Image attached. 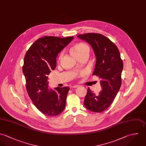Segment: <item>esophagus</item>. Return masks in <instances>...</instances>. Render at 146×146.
Segmentation results:
<instances>
[{
    "label": "esophagus",
    "mask_w": 146,
    "mask_h": 146,
    "mask_svg": "<svg viewBox=\"0 0 146 146\" xmlns=\"http://www.w3.org/2000/svg\"><path fill=\"white\" fill-rule=\"evenodd\" d=\"M80 85H73L72 87L73 88H78V87H80Z\"/></svg>",
    "instance_id": "obj_1"
}]
</instances>
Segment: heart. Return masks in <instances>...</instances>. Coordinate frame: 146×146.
<instances>
[{
  "mask_svg": "<svg viewBox=\"0 0 146 146\" xmlns=\"http://www.w3.org/2000/svg\"><path fill=\"white\" fill-rule=\"evenodd\" d=\"M89 48L88 46L84 43H80L74 44L73 47L70 50V52L73 55H74L77 58L79 56L84 55L87 53H88ZM62 54H61L58 57V58L60 59L62 57Z\"/></svg>",
  "mask_w": 146,
  "mask_h": 146,
  "instance_id": "obj_1",
  "label": "heart"
}]
</instances>
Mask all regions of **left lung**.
Returning a JSON list of instances; mask_svg holds the SVG:
<instances>
[{"label":"left lung","mask_w":146,"mask_h":146,"mask_svg":"<svg viewBox=\"0 0 146 146\" xmlns=\"http://www.w3.org/2000/svg\"><path fill=\"white\" fill-rule=\"evenodd\" d=\"M77 37L88 43L94 50L96 61L92 74L101 79L102 88L98 94L88 88L84 106L91 111L102 112L111 106L120 88L123 62L116 46L106 36L87 33Z\"/></svg>","instance_id":"8db88e82"}]
</instances>
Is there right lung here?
<instances>
[{
  "label": "right lung",
  "instance_id": "add662e5",
  "mask_svg": "<svg viewBox=\"0 0 146 146\" xmlns=\"http://www.w3.org/2000/svg\"><path fill=\"white\" fill-rule=\"evenodd\" d=\"M73 38L43 36L31 46L24 57L23 72L28 94L34 106L46 116H57L65 107L69 88L51 89L47 76L55 69L60 52Z\"/></svg>",
  "mask_w": 146,
  "mask_h": 146
}]
</instances>
